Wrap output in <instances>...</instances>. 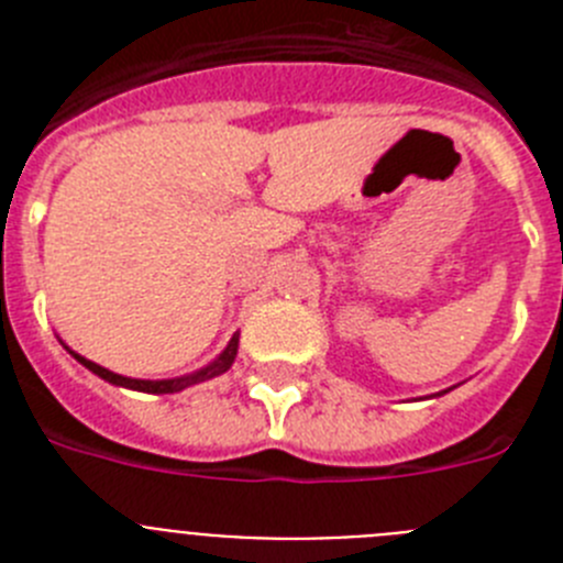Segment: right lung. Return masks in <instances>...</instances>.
Returning <instances> with one entry per match:
<instances>
[{
	"label": "right lung",
	"mask_w": 563,
	"mask_h": 563,
	"mask_svg": "<svg viewBox=\"0 0 563 563\" xmlns=\"http://www.w3.org/2000/svg\"><path fill=\"white\" fill-rule=\"evenodd\" d=\"M236 346H239V335H233L231 343L225 346V352H222V355L217 357L211 366H206V369H200V372H194V375H188V377H177V380H134V377L114 375V372L103 369V366H98V363H92V361H87V357L76 355V352H73V357H76L78 363H84L89 372H96L98 377L114 383V386H126V389L148 391V395H174V391H183L186 386H194V383H202V380H208V377H217V375H222V372L231 369L233 357H236Z\"/></svg>",
	"instance_id": "obj_1"
}]
</instances>
